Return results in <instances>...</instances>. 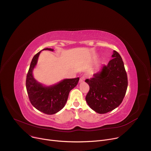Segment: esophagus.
Returning a JSON list of instances; mask_svg holds the SVG:
<instances>
[{
    "label": "esophagus",
    "mask_w": 151,
    "mask_h": 151,
    "mask_svg": "<svg viewBox=\"0 0 151 151\" xmlns=\"http://www.w3.org/2000/svg\"><path fill=\"white\" fill-rule=\"evenodd\" d=\"M84 80H85V76H84V75H80V81H79V82H80V83H82V82H83Z\"/></svg>",
    "instance_id": "1"
}]
</instances>
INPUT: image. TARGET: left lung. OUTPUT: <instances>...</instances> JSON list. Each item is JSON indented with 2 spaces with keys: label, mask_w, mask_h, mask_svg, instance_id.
I'll list each match as a JSON object with an SVG mask.
<instances>
[{
  "label": "left lung",
  "mask_w": 151,
  "mask_h": 151,
  "mask_svg": "<svg viewBox=\"0 0 151 151\" xmlns=\"http://www.w3.org/2000/svg\"><path fill=\"white\" fill-rule=\"evenodd\" d=\"M112 58L93 77L85 80L90 88L86 102L99 114L108 113L119 106L127 89V75L122 59L116 51Z\"/></svg>",
  "instance_id": "1"
}]
</instances>
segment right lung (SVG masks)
<instances>
[{
    "label": "right lung",
    "instance_id": "obj_1",
    "mask_svg": "<svg viewBox=\"0 0 151 151\" xmlns=\"http://www.w3.org/2000/svg\"><path fill=\"white\" fill-rule=\"evenodd\" d=\"M43 50L54 51L51 48H45ZM40 52L36 54L31 61L26 76V89L31 104L37 109L46 114H54L64 107L70 91L77 85L80 78L65 79L49 87L43 86L38 83L33 76L32 71Z\"/></svg>",
    "mask_w": 151,
    "mask_h": 151
}]
</instances>
